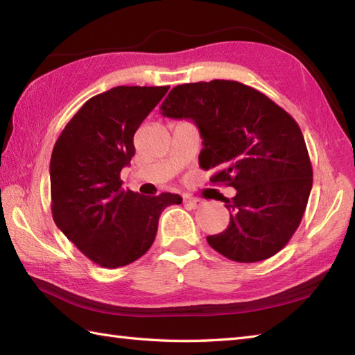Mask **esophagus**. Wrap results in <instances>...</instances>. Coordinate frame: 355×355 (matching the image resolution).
I'll list each match as a JSON object with an SVG mask.
<instances>
[{"label": "esophagus", "instance_id": "34e87169", "mask_svg": "<svg viewBox=\"0 0 355 355\" xmlns=\"http://www.w3.org/2000/svg\"><path fill=\"white\" fill-rule=\"evenodd\" d=\"M184 202H185V205H189L190 209H199V207L204 205V200L202 199L190 198V196H185L184 198Z\"/></svg>", "mask_w": 355, "mask_h": 355}]
</instances>
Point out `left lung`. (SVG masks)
Returning <instances> with one entry per match:
<instances>
[{
	"label": "left lung",
	"instance_id": "1",
	"mask_svg": "<svg viewBox=\"0 0 355 355\" xmlns=\"http://www.w3.org/2000/svg\"><path fill=\"white\" fill-rule=\"evenodd\" d=\"M160 114L195 122L202 137L199 165L216 168L213 184L236 195H219L230 224L207 236L213 249L238 263H257L289 243L304 215L312 165L295 120L263 92L232 80L179 85Z\"/></svg>",
	"mask_w": 355,
	"mask_h": 355
}]
</instances>
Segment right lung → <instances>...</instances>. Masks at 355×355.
Masks as SVG:
<instances>
[{"mask_svg": "<svg viewBox=\"0 0 355 355\" xmlns=\"http://www.w3.org/2000/svg\"><path fill=\"white\" fill-rule=\"evenodd\" d=\"M170 86H116L91 97L53 145L52 216L91 261L117 269L139 259L156 238L173 193L144 196L125 190L120 171L135 156V132Z\"/></svg>", "mask_w": 355, "mask_h": 355, "instance_id": "add662e5", "label": "right lung"}]
</instances>
